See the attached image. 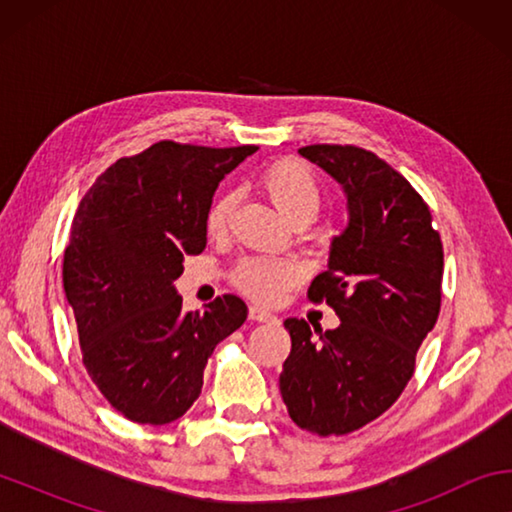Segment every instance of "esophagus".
I'll return each instance as SVG.
<instances>
[{"label":"esophagus","instance_id":"34e87169","mask_svg":"<svg viewBox=\"0 0 512 512\" xmlns=\"http://www.w3.org/2000/svg\"><path fill=\"white\" fill-rule=\"evenodd\" d=\"M248 318L255 320V323H273L275 316L271 314V311H266L262 307H250L248 309Z\"/></svg>","mask_w":512,"mask_h":512}]
</instances>
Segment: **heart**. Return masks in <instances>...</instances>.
Returning <instances> with one entry per match:
<instances>
[{"label": "heart", "instance_id": "heart-1", "mask_svg": "<svg viewBox=\"0 0 512 512\" xmlns=\"http://www.w3.org/2000/svg\"><path fill=\"white\" fill-rule=\"evenodd\" d=\"M257 187L291 225H309L323 210V192L314 173L298 160H277L259 173ZM235 194H221L205 214L210 237H223L235 214ZM302 280V268L293 259L244 257L232 268L230 282L250 300L273 305Z\"/></svg>", "mask_w": 512, "mask_h": 512}]
</instances>
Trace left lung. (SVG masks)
Masks as SVG:
<instances>
[{
    "label": "left lung",
    "instance_id": "1",
    "mask_svg": "<svg viewBox=\"0 0 512 512\" xmlns=\"http://www.w3.org/2000/svg\"><path fill=\"white\" fill-rule=\"evenodd\" d=\"M298 151L343 185L350 221L307 291L341 325L311 332L307 320L284 323L291 354L280 391L300 429L345 436L391 409L413 377L415 354L440 314L443 241L424 198L372 151L352 144Z\"/></svg>",
    "mask_w": 512,
    "mask_h": 512
}]
</instances>
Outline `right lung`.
I'll return each instance as SVG.
<instances>
[{
	"label": "right lung",
	"instance_id": "obj_1",
	"mask_svg": "<svg viewBox=\"0 0 512 512\" xmlns=\"http://www.w3.org/2000/svg\"><path fill=\"white\" fill-rule=\"evenodd\" d=\"M255 151L162 140L110 164L81 198L63 287L83 366L128 420L155 427L185 415L214 348L244 325L246 302L230 293L183 314L173 280L203 253L216 187Z\"/></svg>",
	"mask_w": 512,
	"mask_h": 512
}]
</instances>
